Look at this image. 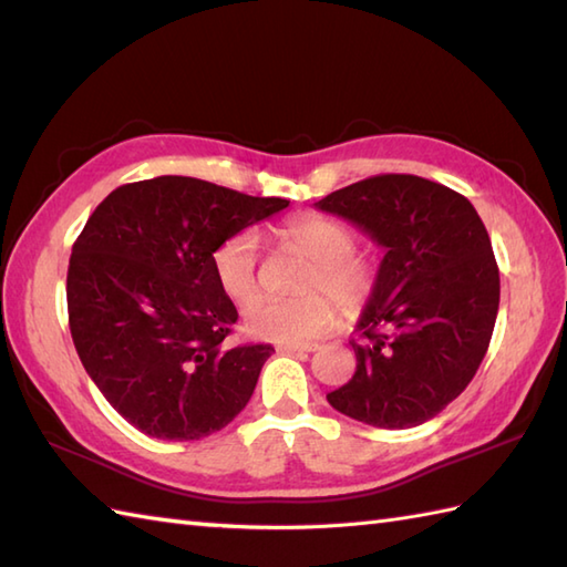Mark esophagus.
<instances>
[{
  "mask_svg": "<svg viewBox=\"0 0 567 567\" xmlns=\"http://www.w3.org/2000/svg\"><path fill=\"white\" fill-rule=\"evenodd\" d=\"M281 350H286V352H316L318 344L316 342H291V344H284Z\"/></svg>",
  "mask_w": 567,
  "mask_h": 567,
  "instance_id": "esophagus-1",
  "label": "esophagus"
}]
</instances>
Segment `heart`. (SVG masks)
<instances>
[{"label": "heart", "mask_w": 567, "mask_h": 567, "mask_svg": "<svg viewBox=\"0 0 567 567\" xmlns=\"http://www.w3.org/2000/svg\"><path fill=\"white\" fill-rule=\"evenodd\" d=\"M281 239L310 261L303 281L308 293L296 300L261 298L249 303L245 330L254 338L286 344L313 340L334 320L330 295L344 313H357L372 298L377 269L372 259L354 249L357 237L348 225L326 215H300L281 227ZM213 271L229 300L247 303L259 293V237L251 229L227 237L213 254Z\"/></svg>", "instance_id": "b5f03b06"}]
</instances>
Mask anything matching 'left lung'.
Wrapping results in <instances>:
<instances>
[{"mask_svg":"<svg viewBox=\"0 0 567 567\" xmlns=\"http://www.w3.org/2000/svg\"><path fill=\"white\" fill-rule=\"evenodd\" d=\"M316 207L386 249L357 322V369L330 391V406L389 431L435 419L475 377L499 310V269L477 210L403 173L352 183Z\"/></svg>","mask_w":567,"mask_h":567,"instance_id":"left-lung-1","label":"left lung"}]
</instances>
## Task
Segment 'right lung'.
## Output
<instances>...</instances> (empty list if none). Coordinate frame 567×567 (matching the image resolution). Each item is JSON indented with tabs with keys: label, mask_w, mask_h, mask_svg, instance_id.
I'll return each instance as SVG.
<instances>
[{
	"label": "right lung",
	"mask_w": 567,
	"mask_h": 567,
	"mask_svg": "<svg viewBox=\"0 0 567 567\" xmlns=\"http://www.w3.org/2000/svg\"><path fill=\"white\" fill-rule=\"evenodd\" d=\"M284 207L158 176L112 190L90 215L68 267V320L85 372L136 431L200 441L247 406L274 348L225 344L237 308L213 254Z\"/></svg>",
	"instance_id": "right-lung-1"
}]
</instances>
